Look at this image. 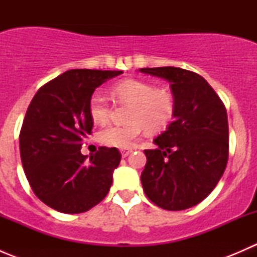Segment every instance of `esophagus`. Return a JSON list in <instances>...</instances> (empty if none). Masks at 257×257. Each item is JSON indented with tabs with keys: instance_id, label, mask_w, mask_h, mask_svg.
<instances>
[{
	"instance_id": "34e87169",
	"label": "esophagus",
	"mask_w": 257,
	"mask_h": 257,
	"mask_svg": "<svg viewBox=\"0 0 257 257\" xmlns=\"http://www.w3.org/2000/svg\"><path fill=\"white\" fill-rule=\"evenodd\" d=\"M132 152H133V150H132V149H121L120 150V154H121V157L125 158V157H128V155L131 154Z\"/></svg>"
}]
</instances>
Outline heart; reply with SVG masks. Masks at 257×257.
I'll return each instance as SVG.
<instances>
[{"mask_svg": "<svg viewBox=\"0 0 257 257\" xmlns=\"http://www.w3.org/2000/svg\"><path fill=\"white\" fill-rule=\"evenodd\" d=\"M114 97L131 104L129 123L107 125L98 133V141L107 147L129 148L144 128L150 133L167 128L175 113V98L170 90L155 88L153 83L141 79H125L112 88ZM110 103L100 93H94L88 102V113L94 123H104L110 115Z\"/></svg>", "mask_w": 257, "mask_h": 257, "instance_id": "1", "label": "heart"}]
</instances>
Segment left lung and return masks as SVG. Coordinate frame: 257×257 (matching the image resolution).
I'll return each instance as SVG.
<instances>
[{
    "mask_svg": "<svg viewBox=\"0 0 257 257\" xmlns=\"http://www.w3.org/2000/svg\"><path fill=\"white\" fill-rule=\"evenodd\" d=\"M139 71L167 79L175 98L174 120L153 141L157 149L144 150V193L162 209H189L214 190L226 168V108L198 73L177 67Z\"/></svg>",
    "mask_w": 257,
    "mask_h": 257,
    "instance_id": "obj_1",
    "label": "left lung"
}]
</instances>
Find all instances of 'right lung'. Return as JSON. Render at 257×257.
I'll return each instance as SVG.
<instances>
[{
	"instance_id": "1",
	"label": "right lung",
	"mask_w": 257,
	"mask_h": 257,
	"mask_svg": "<svg viewBox=\"0 0 257 257\" xmlns=\"http://www.w3.org/2000/svg\"><path fill=\"white\" fill-rule=\"evenodd\" d=\"M121 71L71 69L38 89L20 133V153L28 183L41 201L64 214H79L99 204L120 163L116 148L80 153L92 133L88 102L95 88Z\"/></svg>"
}]
</instances>
